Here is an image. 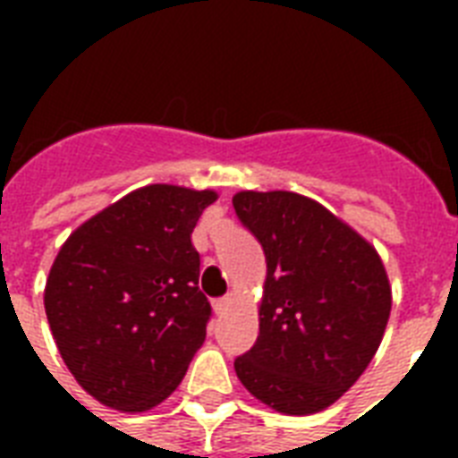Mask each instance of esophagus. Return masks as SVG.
Masks as SVG:
<instances>
[{"label":"esophagus","instance_id":"34e87169","mask_svg":"<svg viewBox=\"0 0 458 458\" xmlns=\"http://www.w3.org/2000/svg\"><path fill=\"white\" fill-rule=\"evenodd\" d=\"M230 301H233V294H225V297H218V300H214V311L225 313V309H228Z\"/></svg>","mask_w":458,"mask_h":458}]
</instances>
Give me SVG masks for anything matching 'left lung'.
<instances>
[{
	"mask_svg": "<svg viewBox=\"0 0 458 458\" xmlns=\"http://www.w3.org/2000/svg\"><path fill=\"white\" fill-rule=\"evenodd\" d=\"M233 207L266 254L257 344L235 359L240 383L280 413L335 404L376 356L390 318L377 251L318 201L237 192Z\"/></svg>",
	"mask_w": 458,
	"mask_h": 458,
	"instance_id": "left-lung-1",
	"label": "left lung"
}]
</instances>
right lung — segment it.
<instances>
[{
	"label": "right lung",
	"instance_id": "right-lung-1",
	"mask_svg": "<svg viewBox=\"0 0 458 458\" xmlns=\"http://www.w3.org/2000/svg\"><path fill=\"white\" fill-rule=\"evenodd\" d=\"M211 190L147 185L85 221L54 259L45 311L59 354L97 402L147 411L207 337L192 230Z\"/></svg>",
	"mask_w": 458,
	"mask_h": 458
}]
</instances>
